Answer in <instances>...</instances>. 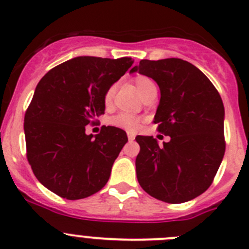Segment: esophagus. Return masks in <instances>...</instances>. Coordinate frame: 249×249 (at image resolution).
<instances>
[{
  "instance_id": "obj_1",
  "label": "esophagus",
  "mask_w": 249,
  "mask_h": 249,
  "mask_svg": "<svg viewBox=\"0 0 249 249\" xmlns=\"http://www.w3.org/2000/svg\"><path fill=\"white\" fill-rule=\"evenodd\" d=\"M135 134L134 132H127V139H129V141H134L135 140Z\"/></svg>"
}]
</instances>
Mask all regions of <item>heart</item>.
<instances>
[{
	"mask_svg": "<svg viewBox=\"0 0 249 249\" xmlns=\"http://www.w3.org/2000/svg\"><path fill=\"white\" fill-rule=\"evenodd\" d=\"M135 84H136L140 94L143 97L147 96L148 94H150L154 90H157V84L154 83V80L147 76H137L135 78ZM113 95H114V87H110L106 91V94H105V104H110V101L113 99ZM109 123L112 125H114V126L120 127V129L127 130V131H135L140 126L141 119L137 115L130 114V113H119V114L110 118Z\"/></svg>",
	"mask_w": 249,
	"mask_h": 249,
	"instance_id": "1",
	"label": "heart"
}]
</instances>
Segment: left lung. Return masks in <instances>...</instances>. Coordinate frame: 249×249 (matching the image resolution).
Segmentation results:
<instances>
[{
	"label": "left lung",
	"instance_id": "left-lung-1",
	"mask_svg": "<svg viewBox=\"0 0 249 249\" xmlns=\"http://www.w3.org/2000/svg\"><path fill=\"white\" fill-rule=\"evenodd\" d=\"M139 72L157 82L160 102L158 131L170 136L159 144L137 136L136 173L141 187L164 202L182 203L208 189L225 152L224 105L219 92L197 67L182 59L141 60Z\"/></svg>",
	"mask_w": 249,
	"mask_h": 249
}]
</instances>
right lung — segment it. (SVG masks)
Returning <instances> with one entry per match:
<instances>
[{
  "instance_id": "add662e5",
  "label": "right lung",
  "mask_w": 249,
  "mask_h": 249,
  "mask_svg": "<svg viewBox=\"0 0 249 249\" xmlns=\"http://www.w3.org/2000/svg\"><path fill=\"white\" fill-rule=\"evenodd\" d=\"M134 64L131 57L78 56L39 80L25 113L27 160L37 179L67 200L84 199L108 182L126 132L104 126L96 136L85 126L105 113V94Z\"/></svg>"
}]
</instances>
